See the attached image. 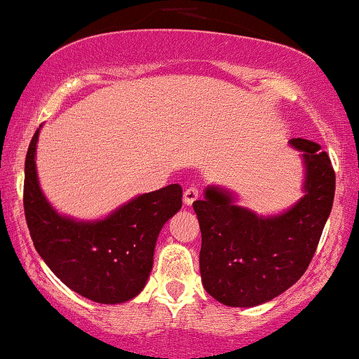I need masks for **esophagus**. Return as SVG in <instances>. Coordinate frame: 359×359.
I'll list each match as a JSON object with an SVG mask.
<instances>
[{
	"label": "esophagus",
	"mask_w": 359,
	"mask_h": 359,
	"mask_svg": "<svg viewBox=\"0 0 359 359\" xmlns=\"http://www.w3.org/2000/svg\"><path fill=\"white\" fill-rule=\"evenodd\" d=\"M183 198H184V204L191 205V204L194 203L196 199L199 198V189L196 188V186H189V188L184 191V196H183Z\"/></svg>",
	"instance_id": "34e87169"
}]
</instances>
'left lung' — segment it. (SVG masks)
Segmentation results:
<instances>
[{
    "mask_svg": "<svg viewBox=\"0 0 359 359\" xmlns=\"http://www.w3.org/2000/svg\"><path fill=\"white\" fill-rule=\"evenodd\" d=\"M291 145L304 151L306 194L284 214L259 217L214 186L193 203L203 235L201 278L205 291L225 306L271 301L301 279L316 253L333 205L335 171L316 142L291 139Z\"/></svg>",
    "mask_w": 359,
    "mask_h": 359,
    "instance_id": "1",
    "label": "left lung"
}]
</instances>
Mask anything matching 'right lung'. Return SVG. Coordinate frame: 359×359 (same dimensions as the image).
Returning a JSON list of instances; mask_svg holds the SVG:
<instances>
[{"label":"right lung","instance_id":"add662e5","mask_svg":"<svg viewBox=\"0 0 359 359\" xmlns=\"http://www.w3.org/2000/svg\"><path fill=\"white\" fill-rule=\"evenodd\" d=\"M37 139L39 129L24 166V214L37 253L63 284L83 297L101 304L135 297L149 279L161 227L183 204L181 186L142 194L104 220L76 222L58 215L39 188Z\"/></svg>","mask_w":359,"mask_h":359}]
</instances>
